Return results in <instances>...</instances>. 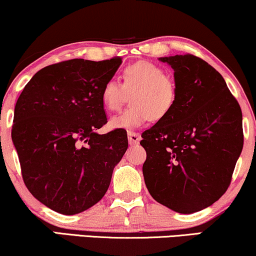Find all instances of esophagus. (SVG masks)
<instances>
[{"label": "esophagus", "mask_w": 256, "mask_h": 256, "mask_svg": "<svg viewBox=\"0 0 256 256\" xmlns=\"http://www.w3.org/2000/svg\"><path fill=\"white\" fill-rule=\"evenodd\" d=\"M128 144L130 145H136L140 142V134H137V132H128Z\"/></svg>", "instance_id": "obj_1"}]
</instances>
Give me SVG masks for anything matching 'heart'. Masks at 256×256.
I'll return each mask as SVG.
<instances>
[{
	"mask_svg": "<svg viewBox=\"0 0 256 256\" xmlns=\"http://www.w3.org/2000/svg\"><path fill=\"white\" fill-rule=\"evenodd\" d=\"M130 96L131 106L110 119L111 128L134 130L150 120H160L172 110L176 87L166 70L148 61L128 64L122 72V85L110 79L102 87V104L110 111H117Z\"/></svg>",
	"mask_w": 256,
	"mask_h": 256,
	"instance_id": "b5f03b06",
	"label": "heart"
}]
</instances>
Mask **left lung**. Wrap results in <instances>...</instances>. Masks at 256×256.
Here are the masks:
<instances>
[{
	"instance_id": "8db88e82",
	"label": "left lung",
	"mask_w": 256,
	"mask_h": 256,
	"mask_svg": "<svg viewBox=\"0 0 256 256\" xmlns=\"http://www.w3.org/2000/svg\"><path fill=\"white\" fill-rule=\"evenodd\" d=\"M174 70L176 102L143 132L150 195L180 214L200 212L227 192L244 148L242 112L223 76L192 54L160 58Z\"/></svg>"
}]
</instances>
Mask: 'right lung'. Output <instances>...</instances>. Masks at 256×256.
Wrapping results in <instances>:
<instances>
[{
	"instance_id": "right-lung-1",
	"label": "right lung",
	"mask_w": 256,
	"mask_h": 256,
	"mask_svg": "<svg viewBox=\"0 0 256 256\" xmlns=\"http://www.w3.org/2000/svg\"><path fill=\"white\" fill-rule=\"evenodd\" d=\"M120 64V58L50 64L16 102L12 139L24 182L54 212L76 215L98 203L128 150L122 128L96 132L108 122L102 87Z\"/></svg>"
}]
</instances>
